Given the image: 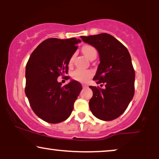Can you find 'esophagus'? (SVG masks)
Here are the masks:
<instances>
[{"mask_svg":"<svg viewBox=\"0 0 159 159\" xmlns=\"http://www.w3.org/2000/svg\"><path fill=\"white\" fill-rule=\"evenodd\" d=\"M82 88H88V85H87V84H82Z\"/></svg>","mask_w":159,"mask_h":159,"instance_id":"34e87169","label":"esophagus"}]
</instances>
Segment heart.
<instances>
[{"mask_svg": "<svg viewBox=\"0 0 159 159\" xmlns=\"http://www.w3.org/2000/svg\"><path fill=\"white\" fill-rule=\"evenodd\" d=\"M82 53L85 56V57H87L89 59L90 58V56L93 55V54H97V51L96 49L93 46H92V45H87L82 48ZM73 59L74 56H71L70 61H69L70 64L72 63ZM92 75L93 72L91 71L81 70V69H77V70L74 71L72 74H71V76H72V78L74 80L81 82H88L90 80V78L92 77Z\"/></svg>", "mask_w": 159, "mask_h": 159, "instance_id": "b5f03b06", "label": "heart"}]
</instances>
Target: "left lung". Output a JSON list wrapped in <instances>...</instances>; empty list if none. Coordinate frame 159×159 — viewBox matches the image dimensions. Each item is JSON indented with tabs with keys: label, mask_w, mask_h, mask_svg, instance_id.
Here are the masks:
<instances>
[{
	"label": "left lung",
	"mask_w": 159,
	"mask_h": 159,
	"mask_svg": "<svg viewBox=\"0 0 159 159\" xmlns=\"http://www.w3.org/2000/svg\"><path fill=\"white\" fill-rule=\"evenodd\" d=\"M98 51L100 64L93 80L104 88L90 86L93 95L89 106L93 114L103 121L120 116L134 94L135 73L131 56L125 45L107 33L81 36Z\"/></svg>",
	"instance_id": "8db88e82"
}]
</instances>
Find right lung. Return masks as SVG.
I'll return each mask as SVG.
<instances>
[{
    "instance_id": "obj_1",
    "label": "right lung",
    "mask_w": 159,
    "mask_h": 159,
    "mask_svg": "<svg viewBox=\"0 0 159 159\" xmlns=\"http://www.w3.org/2000/svg\"><path fill=\"white\" fill-rule=\"evenodd\" d=\"M80 42L75 38L47 39L32 52L26 65L25 94L34 114L46 122L68 119L82 90L81 84L75 80L64 86L57 81L68 73L69 61Z\"/></svg>"
}]
</instances>
